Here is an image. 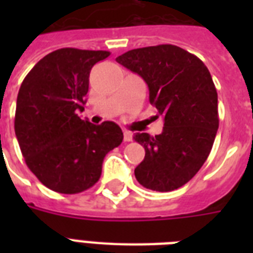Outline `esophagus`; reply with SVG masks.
Wrapping results in <instances>:
<instances>
[{
    "label": "esophagus",
    "mask_w": 253,
    "mask_h": 253,
    "mask_svg": "<svg viewBox=\"0 0 253 253\" xmlns=\"http://www.w3.org/2000/svg\"><path fill=\"white\" fill-rule=\"evenodd\" d=\"M123 140L125 142H131L132 140V134H131L130 131H123Z\"/></svg>",
    "instance_id": "34e87169"
}]
</instances>
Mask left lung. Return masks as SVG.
Listing matches in <instances>:
<instances>
[{"instance_id": "left-lung-1", "label": "left lung", "mask_w": 253, "mask_h": 253, "mask_svg": "<svg viewBox=\"0 0 253 253\" xmlns=\"http://www.w3.org/2000/svg\"><path fill=\"white\" fill-rule=\"evenodd\" d=\"M115 60L146 81L151 105L164 119L160 135H134L146 150L135 168L136 180L156 192L181 188L206 162L219 126L218 94L208 67L173 44L131 49Z\"/></svg>"}]
</instances>
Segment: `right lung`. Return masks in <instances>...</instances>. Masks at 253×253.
Listing matches in <instances>:
<instances>
[{
	"instance_id": "right-lung-1",
	"label": "right lung",
	"mask_w": 253,
	"mask_h": 253,
	"mask_svg": "<svg viewBox=\"0 0 253 253\" xmlns=\"http://www.w3.org/2000/svg\"><path fill=\"white\" fill-rule=\"evenodd\" d=\"M109 51L60 48L35 64L19 87L14 130L30 170L53 192L76 194L99 180L103 159L123 140L114 122L81 119L89 75Z\"/></svg>"
}]
</instances>
